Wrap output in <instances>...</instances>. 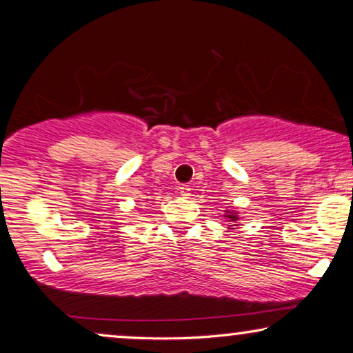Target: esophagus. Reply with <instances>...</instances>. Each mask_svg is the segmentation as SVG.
<instances>
[{"label":"esophagus","mask_w":353,"mask_h":353,"mask_svg":"<svg viewBox=\"0 0 353 353\" xmlns=\"http://www.w3.org/2000/svg\"><path fill=\"white\" fill-rule=\"evenodd\" d=\"M178 191H180V194H181L183 197L191 196V188H190V185H180V186H178Z\"/></svg>","instance_id":"1"}]
</instances>
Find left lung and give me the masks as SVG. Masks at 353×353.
I'll list each match as a JSON object with an SVG mask.
<instances>
[{
	"instance_id": "8db88e82",
	"label": "left lung",
	"mask_w": 353,
	"mask_h": 353,
	"mask_svg": "<svg viewBox=\"0 0 353 353\" xmlns=\"http://www.w3.org/2000/svg\"><path fill=\"white\" fill-rule=\"evenodd\" d=\"M225 219H228V228H233V226H236L234 223L236 221H238V219H239V215L236 214V212H230V210H226V215H223Z\"/></svg>"
}]
</instances>
